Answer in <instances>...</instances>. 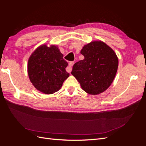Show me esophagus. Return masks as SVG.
I'll use <instances>...</instances> for the list:
<instances>
[{"instance_id": "34e87169", "label": "esophagus", "mask_w": 146, "mask_h": 146, "mask_svg": "<svg viewBox=\"0 0 146 146\" xmlns=\"http://www.w3.org/2000/svg\"><path fill=\"white\" fill-rule=\"evenodd\" d=\"M74 64V61H70V62L69 63V66L67 68H66V71H67L68 72H71L72 71V67Z\"/></svg>"}]
</instances>
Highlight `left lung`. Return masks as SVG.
Returning a JSON list of instances; mask_svg holds the SVG:
<instances>
[{"instance_id":"1","label":"left lung","mask_w":146,"mask_h":146,"mask_svg":"<svg viewBox=\"0 0 146 146\" xmlns=\"http://www.w3.org/2000/svg\"><path fill=\"white\" fill-rule=\"evenodd\" d=\"M85 58L74 64L71 74L82 90L91 95L107 90L113 83L118 68L116 53L102 41H93L80 51Z\"/></svg>"}]
</instances>
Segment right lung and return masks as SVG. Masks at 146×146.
I'll use <instances>...</instances> for the list:
<instances>
[{
  "label": "right lung",
  "mask_w": 146,
  "mask_h": 146,
  "mask_svg": "<svg viewBox=\"0 0 146 146\" xmlns=\"http://www.w3.org/2000/svg\"><path fill=\"white\" fill-rule=\"evenodd\" d=\"M58 46L42 44L38 47L28 60L27 72L31 83L37 90L52 94L61 89L69 74L66 68L68 63Z\"/></svg>",
  "instance_id": "1"
}]
</instances>
